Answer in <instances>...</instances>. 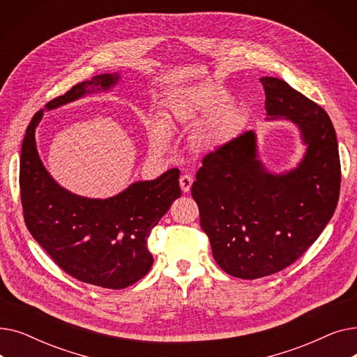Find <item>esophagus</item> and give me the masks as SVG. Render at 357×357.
Here are the masks:
<instances>
[{"mask_svg": "<svg viewBox=\"0 0 357 357\" xmlns=\"http://www.w3.org/2000/svg\"><path fill=\"white\" fill-rule=\"evenodd\" d=\"M192 182H194V179H192L191 175H182V176L179 178V185H181L182 192H185V194L190 192Z\"/></svg>", "mask_w": 357, "mask_h": 357, "instance_id": "esophagus-1", "label": "esophagus"}]
</instances>
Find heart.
Listing matches in <instances>:
<instances>
[{
  "mask_svg": "<svg viewBox=\"0 0 357 357\" xmlns=\"http://www.w3.org/2000/svg\"><path fill=\"white\" fill-rule=\"evenodd\" d=\"M169 126H190L206 119L201 126L198 146L214 152L230 144L246 124V111L230 93L215 84H194L175 91L166 102ZM169 127L162 119H153L147 127L150 144L165 149L169 143Z\"/></svg>",
  "mask_w": 357,
  "mask_h": 357,
  "instance_id": "obj_1",
  "label": "heart"
}]
</instances>
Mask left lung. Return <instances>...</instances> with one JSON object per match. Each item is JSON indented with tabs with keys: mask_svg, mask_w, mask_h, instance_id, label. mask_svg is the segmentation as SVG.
Returning a JSON list of instances; mask_svg holds the SVG:
<instances>
[{
	"mask_svg": "<svg viewBox=\"0 0 357 357\" xmlns=\"http://www.w3.org/2000/svg\"><path fill=\"white\" fill-rule=\"evenodd\" d=\"M266 120L294 123L305 153L282 174L259 159L255 131L202 160L191 194L217 265L241 279L292 265L326 229L340 194V158L327 112L285 81L260 78Z\"/></svg>",
	"mask_w": 357,
	"mask_h": 357,
	"instance_id": "left-lung-1",
	"label": "left lung"
}]
</instances>
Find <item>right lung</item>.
Returning a JSON list of instances; mask_svg holds the SVG:
<instances>
[{
    "label": "right lung",
    "instance_id": "right-lung-1",
    "mask_svg": "<svg viewBox=\"0 0 357 357\" xmlns=\"http://www.w3.org/2000/svg\"><path fill=\"white\" fill-rule=\"evenodd\" d=\"M120 73H101L75 85L46 104V111L108 91ZM40 109L31 119L22 146L20 190L26 226L53 261L82 282L109 289L136 284L153 265L147 238L181 197L179 169L153 181H137L105 199L73 194L47 172L36 144Z\"/></svg>",
    "mask_w": 357,
    "mask_h": 357
}]
</instances>
